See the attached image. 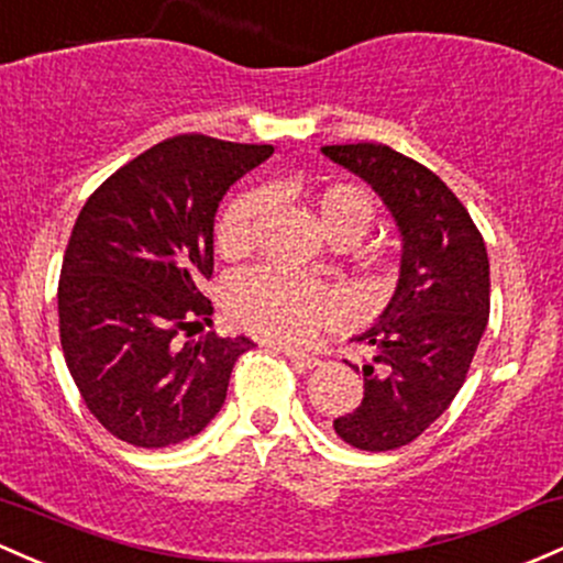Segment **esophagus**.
Wrapping results in <instances>:
<instances>
[{
	"label": "esophagus",
	"mask_w": 563,
	"mask_h": 563,
	"mask_svg": "<svg viewBox=\"0 0 563 563\" xmlns=\"http://www.w3.org/2000/svg\"><path fill=\"white\" fill-rule=\"evenodd\" d=\"M275 350L283 352V355H286V357H291L296 366H301V368L320 366V357L318 355H310V352H301V350H294V347H283V344H277Z\"/></svg>",
	"instance_id": "1"
}]
</instances>
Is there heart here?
<instances>
[{
  "label": "heart",
  "instance_id": "heart-1",
  "mask_svg": "<svg viewBox=\"0 0 563 563\" xmlns=\"http://www.w3.org/2000/svg\"><path fill=\"white\" fill-rule=\"evenodd\" d=\"M275 206V191L256 187L240 191L224 208L216 227V245L227 258H238L258 243L264 221ZM325 232L336 238H363L374 224L376 202L366 189L333 184L318 197ZM342 307L336 288L280 267L243 272L227 288V310L234 325L275 342H301Z\"/></svg>",
  "mask_w": 563,
  "mask_h": 563
}]
</instances>
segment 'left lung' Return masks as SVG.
Listing matches in <instances>:
<instances>
[{"label":"left lung","instance_id":"1","mask_svg":"<svg viewBox=\"0 0 563 563\" xmlns=\"http://www.w3.org/2000/svg\"><path fill=\"white\" fill-rule=\"evenodd\" d=\"M323 154L372 184L404 238L390 305L355 339L374 347L363 400L333 419L350 446L390 452L422 435L471 372L489 323V256L460 197L422 163L385 144H336Z\"/></svg>","mask_w":563,"mask_h":563}]
</instances>
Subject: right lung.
Masks as SVG:
<instances>
[{
  "label": "right lung",
  "mask_w": 563,
  "mask_h": 563,
  "mask_svg": "<svg viewBox=\"0 0 563 563\" xmlns=\"http://www.w3.org/2000/svg\"><path fill=\"white\" fill-rule=\"evenodd\" d=\"M272 154L187 133L111 173L79 211L58 280L66 366L92 417L120 441L163 449L197 435L224 406L249 336L181 344L211 323L221 197Z\"/></svg>",
  "instance_id": "1"
}]
</instances>
